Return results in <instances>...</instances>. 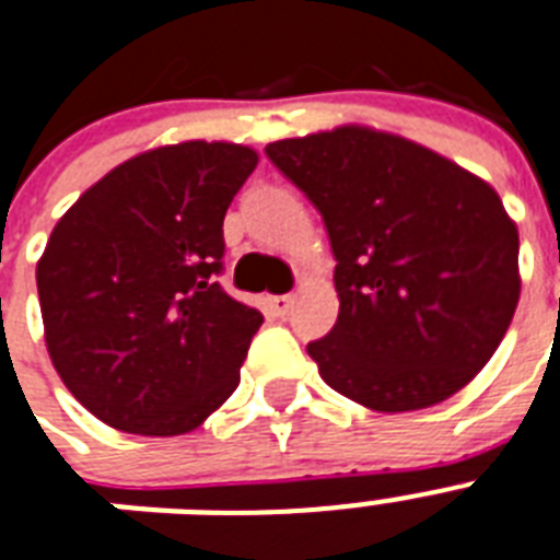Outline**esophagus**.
<instances>
[{"instance_id":"obj_1","label":"esophagus","mask_w":560,"mask_h":560,"mask_svg":"<svg viewBox=\"0 0 560 560\" xmlns=\"http://www.w3.org/2000/svg\"><path fill=\"white\" fill-rule=\"evenodd\" d=\"M292 303H294L292 294H277V298H271V312L283 318V315H289V310H292Z\"/></svg>"}]
</instances>
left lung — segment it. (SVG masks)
<instances>
[{"label": "left lung", "mask_w": 560, "mask_h": 560, "mask_svg": "<svg viewBox=\"0 0 560 560\" xmlns=\"http://www.w3.org/2000/svg\"><path fill=\"white\" fill-rule=\"evenodd\" d=\"M327 228L339 320L306 350L374 411L453 397L500 348L520 301V236L500 195L453 160L345 125L266 145Z\"/></svg>", "instance_id": "obj_1"}]
</instances>
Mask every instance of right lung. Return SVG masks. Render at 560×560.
Listing matches in <instances>:
<instances>
[{
    "label": "right lung",
    "instance_id": "right-lung-1",
    "mask_svg": "<svg viewBox=\"0 0 560 560\" xmlns=\"http://www.w3.org/2000/svg\"><path fill=\"white\" fill-rule=\"evenodd\" d=\"M257 160L236 142L151 149L55 224L37 262L46 348L107 427L184 435L236 392L262 315L219 285L221 224Z\"/></svg>",
    "mask_w": 560,
    "mask_h": 560
}]
</instances>
